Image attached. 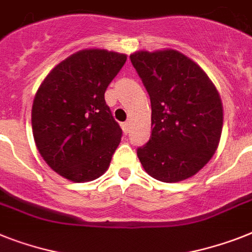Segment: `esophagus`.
<instances>
[{
    "label": "esophagus",
    "instance_id": "obj_1",
    "mask_svg": "<svg viewBox=\"0 0 252 252\" xmlns=\"http://www.w3.org/2000/svg\"><path fill=\"white\" fill-rule=\"evenodd\" d=\"M130 128H131V124L128 121L122 124V130H124L125 134H128V132H130Z\"/></svg>",
    "mask_w": 252,
    "mask_h": 252
}]
</instances>
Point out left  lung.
Instances as JSON below:
<instances>
[{"label": "left lung", "instance_id": "left-lung-1", "mask_svg": "<svg viewBox=\"0 0 252 252\" xmlns=\"http://www.w3.org/2000/svg\"><path fill=\"white\" fill-rule=\"evenodd\" d=\"M131 63L151 97L152 135L138 157L152 178L178 183L211 159L223 130V103L205 70L176 50L136 51Z\"/></svg>", "mask_w": 252, "mask_h": 252}]
</instances>
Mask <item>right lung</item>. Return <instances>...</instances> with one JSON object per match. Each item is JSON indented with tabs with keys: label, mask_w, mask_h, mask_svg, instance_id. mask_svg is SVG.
Returning <instances> with one entry per match:
<instances>
[{
	"label": "right lung",
	"mask_w": 252,
	"mask_h": 252,
	"mask_svg": "<svg viewBox=\"0 0 252 252\" xmlns=\"http://www.w3.org/2000/svg\"><path fill=\"white\" fill-rule=\"evenodd\" d=\"M126 54L85 49L51 69L32 105V131L39 155L60 176L74 183L107 171L122 130L104 100Z\"/></svg>",
	"instance_id": "add662e5"
}]
</instances>
